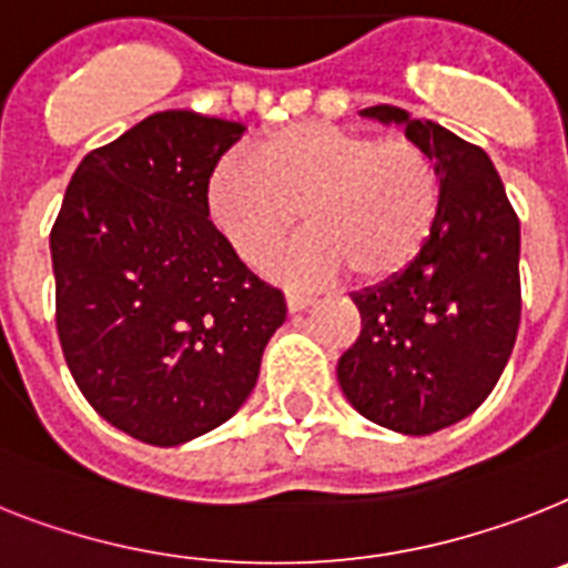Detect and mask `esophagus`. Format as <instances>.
<instances>
[{
	"instance_id": "34e87169",
	"label": "esophagus",
	"mask_w": 568,
	"mask_h": 568,
	"mask_svg": "<svg viewBox=\"0 0 568 568\" xmlns=\"http://www.w3.org/2000/svg\"><path fill=\"white\" fill-rule=\"evenodd\" d=\"M285 306H288V312H292V314L306 312V308L312 306V297H308V294H294V292H288V294H285Z\"/></svg>"
}]
</instances>
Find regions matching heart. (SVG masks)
I'll list each match as a JSON object with an SVG mask.
<instances>
[{
	"instance_id": "heart-1",
	"label": "heart",
	"mask_w": 568,
	"mask_h": 568,
	"mask_svg": "<svg viewBox=\"0 0 568 568\" xmlns=\"http://www.w3.org/2000/svg\"><path fill=\"white\" fill-rule=\"evenodd\" d=\"M207 211L245 262L268 265L300 211L303 233L288 256L297 283H361L402 271L422 251L438 213V175L407 138H375L332 123H294L213 170Z\"/></svg>"
}]
</instances>
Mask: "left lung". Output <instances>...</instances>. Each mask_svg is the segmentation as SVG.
Segmentation results:
<instances>
[{
    "label": "left lung",
    "mask_w": 568,
    "mask_h": 568,
    "mask_svg": "<svg viewBox=\"0 0 568 568\" xmlns=\"http://www.w3.org/2000/svg\"><path fill=\"white\" fill-rule=\"evenodd\" d=\"M361 114L404 126L438 175L430 236L407 268L355 294L361 335L337 361L346 402L369 422L430 436L497 387L519 328V219L488 152L398 106Z\"/></svg>",
    "instance_id": "left-lung-1"
}]
</instances>
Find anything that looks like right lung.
<instances>
[{"instance_id":"add662e5","label":"right lung","mask_w":568,"mask_h":568,"mask_svg":"<svg viewBox=\"0 0 568 568\" xmlns=\"http://www.w3.org/2000/svg\"><path fill=\"white\" fill-rule=\"evenodd\" d=\"M236 121L155 112L80 161L51 231L57 335L85 402L146 445L211 433L247 402L283 326L213 227L207 184Z\"/></svg>"}]
</instances>
